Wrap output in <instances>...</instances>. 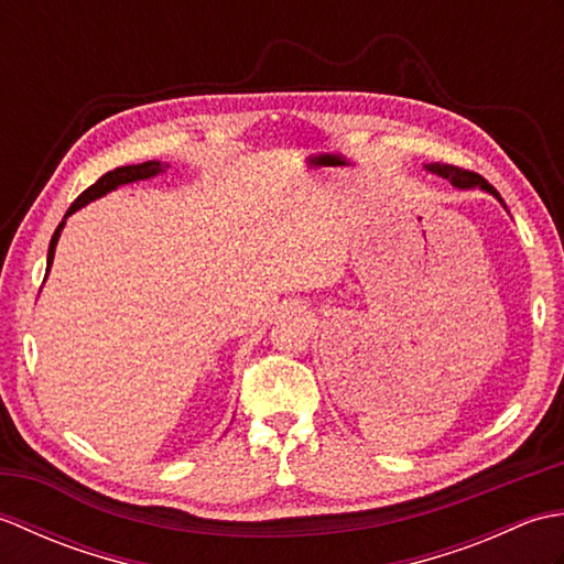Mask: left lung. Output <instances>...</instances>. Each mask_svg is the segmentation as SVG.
<instances>
[{"instance_id": "obj_1", "label": "left lung", "mask_w": 564, "mask_h": 564, "mask_svg": "<svg viewBox=\"0 0 564 564\" xmlns=\"http://www.w3.org/2000/svg\"><path fill=\"white\" fill-rule=\"evenodd\" d=\"M426 170L438 174V176H443V178H448V182H451L453 186H458V188H475V186H477V188H482V191H487V194H492V196H497V198L501 200V196L497 194V188H495L492 184H489L485 176L475 174V172H470V170H463V166L434 162V164H426Z\"/></svg>"}]
</instances>
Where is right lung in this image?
Segmentation results:
<instances>
[{
  "instance_id": "obj_1",
  "label": "right lung",
  "mask_w": 564,
  "mask_h": 564,
  "mask_svg": "<svg viewBox=\"0 0 564 564\" xmlns=\"http://www.w3.org/2000/svg\"><path fill=\"white\" fill-rule=\"evenodd\" d=\"M160 172H162V164H160V162H142V164L118 166V170H113V172H106L97 184H91L87 191H82V194L77 196V200L72 203V206L67 208L65 218H67V215L75 213V210H79L82 206H87L89 200L99 198V196H104V194H109V191H113L116 186L130 184V182H140V178H150V176L160 174ZM63 227H65V220L57 225V230H55V235H53V239H51V247H47V271H51V263H53V257H55V245H57L59 232H63Z\"/></svg>"
}]
</instances>
